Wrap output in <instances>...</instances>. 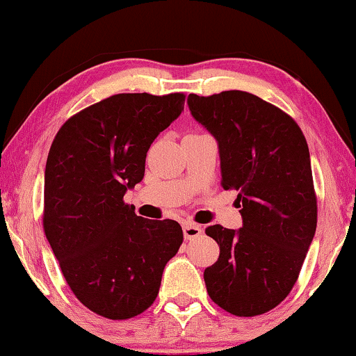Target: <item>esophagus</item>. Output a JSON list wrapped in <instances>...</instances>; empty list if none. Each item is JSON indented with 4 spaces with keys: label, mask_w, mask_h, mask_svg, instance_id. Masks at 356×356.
Instances as JSON below:
<instances>
[{
    "label": "esophagus",
    "mask_w": 356,
    "mask_h": 356,
    "mask_svg": "<svg viewBox=\"0 0 356 356\" xmlns=\"http://www.w3.org/2000/svg\"><path fill=\"white\" fill-rule=\"evenodd\" d=\"M183 235H184V240H193V238H197L202 235V228L196 225V223L186 222L183 225Z\"/></svg>",
    "instance_id": "obj_1"
}]
</instances>
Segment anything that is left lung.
I'll return each mask as SVG.
<instances>
[{"instance_id": "obj_1", "label": "left lung", "mask_w": 356, "mask_h": 356, "mask_svg": "<svg viewBox=\"0 0 356 356\" xmlns=\"http://www.w3.org/2000/svg\"><path fill=\"white\" fill-rule=\"evenodd\" d=\"M188 106L217 140L222 186L238 191L243 218L238 230H206L220 246L204 270L207 293L235 316L267 313L293 289L316 233L308 144L289 115L248 92L189 94Z\"/></svg>"}]
</instances>
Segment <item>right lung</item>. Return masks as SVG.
I'll return each mask as SVG.
<instances>
[{"instance_id": "add662e5", "label": "right lung", "mask_w": 356, "mask_h": 356, "mask_svg": "<svg viewBox=\"0 0 356 356\" xmlns=\"http://www.w3.org/2000/svg\"><path fill=\"white\" fill-rule=\"evenodd\" d=\"M183 108V94L111 95L67 120L48 152L47 240L76 298L104 318L147 309L183 243L178 222L147 220L123 202L143 181L150 144Z\"/></svg>"}]
</instances>
